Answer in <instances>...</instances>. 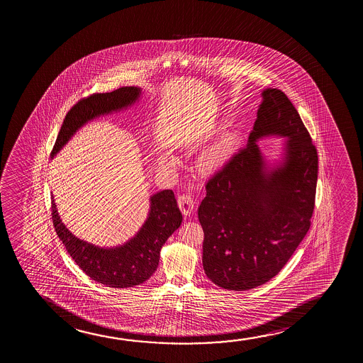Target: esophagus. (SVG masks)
<instances>
[{"label":"esophagus","mask_w":363,"mask_h":363,"mask_svg":"<svg viewBox=\"0 0 363 363\" xmlns=\"http://www.w3.org/2000/svg\"><path fill=\"white\" fill-rule=\"evenodd\" d=\"M177 202H179V209H181V212H182L184 216H189V214L194 212V202L192 194H179V197H177Z\"/></svg>","instance_id":"obj_1"}]
</instances>
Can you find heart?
<instances>
[{
	"label": "heart",
	"mask_w": 363,
	"mask_h": 363,
	"mask_svg": "<svg viewBox=\"0 0 363 363\" xmlns=\"http://www.w3.org/2000/svg\"><path fill=\"white\" fill-rule=\"evenodd\" d=\"M225 157H227V147L224 145H217L204 152L201 159V166L207 171H213L218 169L219 166H222Z\"/></svg>",
	"instance_id": "obj_1"
}]
</instances>
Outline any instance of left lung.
<instances>
[{
    "label": "left lung",
    "mask_w": 363,
    "mask_h": 363,
    "mask_svg": "<svg viewBox=\"0 0 363 363\" xmlns=\"http://www.w3.org/2000/svg\"><path fill=\"white\" fill-rule=\"evenodd\" d=\"M248 145L206 184L199 208L204 273L227 290L263 285L284 268L310 229L318 182V151L281 90H263ZM287 138L284 160L269 168L256 145Z\"/></svg>",
    "instance_id": "8db88e82"
}]
</instances>
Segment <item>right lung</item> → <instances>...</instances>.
I'll use <instances>...</instances> for the list:
<instances>
[{"mask_svg":"<svg viewBox=\"0 0 363 363\" xmlns=\"http://www.w3.org/2000/svg\"><path fill=\"white\" fill-rule=\"evenodd\" d=\"M140 93L141 89L136 86H123L79 100L65 115L50 156L53 157L88 121L128 108L139 99ZM52 219L67 252L88 277L110 288H130L144 283L156 272L160 250L182 223V214L174 192L160 191L150 199L149 217L144 225L134 238L115 248H100L70 233L60 219L53 197Z\"/></svg>","mask_w":363,"mask_h":363,"instance_id":"obj_1","label":"right lung"}]
</instances>
